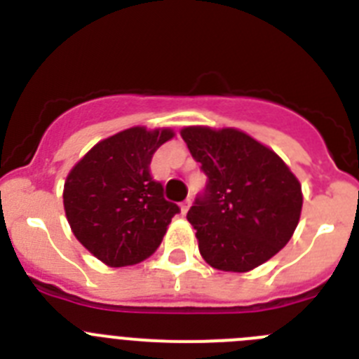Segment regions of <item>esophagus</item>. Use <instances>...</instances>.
Instances as JSON below:
<instances>
[{
    "instance_id": "1",
    "label": "esophagus",
    "mask_w": 359,
    "mask_h": 359,
    "mask_svg": "<svg viewBox=\"0 0 359 359\" xmlns=\"http://www.w3.org/2000/svg\"><path fill=\"white\" fill-rule=\"evenodd\" d=\"M180 208H182V214L185 215L187 212H189V208H190V199H187V201H183L182 205H180Z\"/></svg>"
}]
</instances>
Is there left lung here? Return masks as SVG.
I'll return each mask as SVG.
<instances>
[{"label": "left lung", "instance_id": "left-lung-1", "mask_svg": "<svg viewBox=\"0 0 359 359\" xmlns=\"http://www.w3.org/2000/svg\"><path fill=\"white\" fill-rule=\"evenodd\" d=\"M208 176L187 219L212 268L244 273L277 255L302 212V185L277 152L233 128L182 129Z\"/></svg>", "mask_w": 359, "mask_h": 359}]
</instances>
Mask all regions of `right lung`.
Returning <instances> with one entry per match:
<instances>
[{
  "label": "right lung",
  "mask_w": 359,
  "mask_h": 359,
  "mask_svg": "<svg viewBox=\"0 0 359 359\" xmlns=\"http://www.w3.org/2000/svg\"><path fill=\"white\" fill-rule=\"evenodd\" d=\"M169 128H129L100 140L66 176L62 201L73 236L111 268L145 261L161 244L180 207L149 172Z\"/></svg>",
  "instance_id": "right-lung-1"
}]
</instances>
